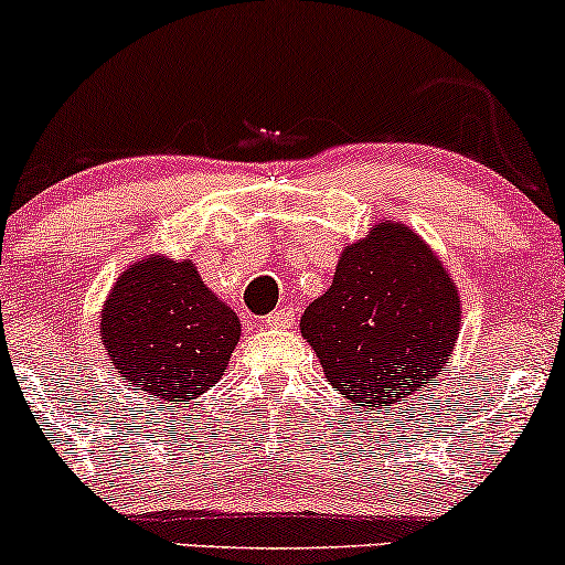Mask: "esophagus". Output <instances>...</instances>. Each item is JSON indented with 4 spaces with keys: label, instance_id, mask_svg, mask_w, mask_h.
Here are the masks:
<instances>
[{
    "label": "esophagus",
    "instance_id": "34e87169",
    "mask_svg": "<svg viewBox=\"0 0 565 565\" xmlns=\"http://www.w3.org/2000/svg\"><path fill=\"white\" fill-rule=\"evenodd\" d=\"M292 321H295L292 308H278V311L265 316L263 324L268 327V330H289V327H292Z\"/></svg>",
    "mask_w": 565,
    "mask_h": 565
}]
</instances>
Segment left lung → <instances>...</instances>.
Listing matches in <instances>:
<instances>
[{"mask_svg":"<svg viewBox=\"0 0 565 565\" xmlns=\"http://www.w3.org/2000/svg\"><path fill=\"white\" fill-rule=\"evenodd\" d=\"M461 300L439 257L405 225L383 220L345 246L332 287L300 319L334 392L362 411H394L443 373Z\"/></svg>","mask_w":565,"mask_h":565,"instance_id":"left-lung-1","label":"left lung"}]
</instances>
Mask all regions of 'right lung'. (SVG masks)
<instances>
[{"instance_id":"add662e5","label":"right lung","mask_w":565,"mask_h":565,"mask_svg":"<svg viewBox=\"0 0 565 565\" xmlns=\"http://www.w3.org/2000/svg\"><path fill=\"white\" fill-rule=\"evenodd\" d=\"M102 343L134 392L177 407L225 375L241 321L190 263L152 257L122 270L102 308Z\"/></svg>"}]
</instances>
